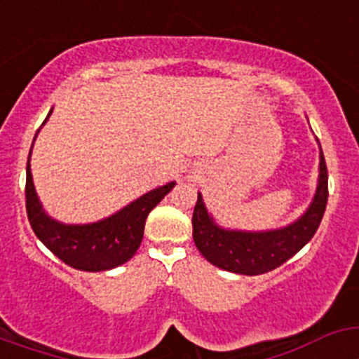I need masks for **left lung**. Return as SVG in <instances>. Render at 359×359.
Masks as SVG:
<instances>
[{
	"label": "left lung",
	"instance_id": "1",
	"mask_svg": "<svg viewBox=\"0 0 359 359\" xmlns=\"http://www.w3.org/2000/svg\"><path fill=\"white\" fill-rule=\"evenodd\" d=\"M320 174L313 201L293 223L273 230H233L215 223L198 192L192 215V237L210 264L231 273L262 275L291 259L315 236L327 205V167L320 147Z\"/></svg>",
	"mask_w": 359,
	"mask_h": 359
}]
</instances>
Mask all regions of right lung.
<instances>
[{"mask_svg": "<svg viewBox=\"0 0 359 359\" xmlns=\"http://www.w3.org/2000/svg\"><path fill=\"white\" fill-rule=\"evenodd\" d=\"M50 115L52 111L46 120L50 118ZM46 120L43 123H46ZM30 156L32 149L27 161V189H25L27 214L32 230L53 255L59 257L65 264L81 271H106L128 262L136 250L140 248L149 212L176 185V182H170L149 190L144 196L120 208L118 212L95 223L66 224L53 219L43 208V203L39 201L32 180Z\"/></svg>", "mask_w": 359, "mask_h": 359, "instance_id": "1", "label": "right lung"}]
</instances>
